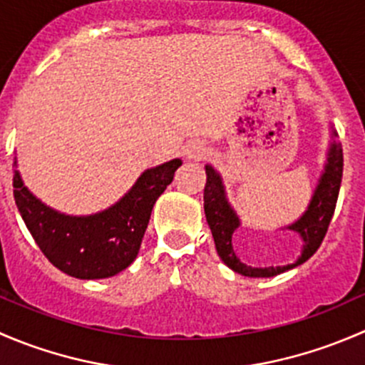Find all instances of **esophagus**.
<instances>
[{
    "label": "esophagus",
    "mask_w": 365,
    "mask_h": 365,
    "mask_svg": "<svg viewBox=\"0 0 365 365\" xmlns=\"http://www.w3.org/2000/svg\"><path fill=\"white\" fill-rule=\"evenodd\" d=\"M185 155H187V159H190V160H201L208 155V148H206L205 143L196 141V143H192V145L187 146Z\"/></svg>",
    "instance_id": "34e87169"
}]
</instances>
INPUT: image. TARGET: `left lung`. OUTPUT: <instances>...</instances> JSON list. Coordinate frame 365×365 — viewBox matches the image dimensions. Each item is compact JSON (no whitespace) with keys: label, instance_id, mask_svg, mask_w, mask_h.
<instances>
[{"label":"left lung","instance_id":"obj_1","mask_svg":"<svg viewBox=\"0 0 365 365\" xmlns=\"http://www.w3.org/2000/svg\"><path fill=\"white\" fill-rule=\"evenodd\" d=\"M336 130H332V138H336ZM206 169V185H205V215L210 230H212L213 242H215L217 254L220 259L227 264L237 274L245 277H274L286 270L305 263L312 256L325 238L329 224L332 220L334 210H336L337 196H339V187L342 180V148L339 143L332 141L329 153H327L325 169L318 180L312 200L307 210L300 219L293 224L286 226V230L300 235L304 240V249L298 259L292 264L284 267H251L245 264L237 256L233 249V233L240 227V219L231 208L230 201L226 197L222 178L212 165H205Z\"/></svg>","mask_w":365,"mask_h":365}]
</instances>
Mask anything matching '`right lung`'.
<instances>
[{"label":"right lung","mask_w":365,"mask_h":365,"mask_svg":"<svg viewBox=\"0 0 365 365\" xmlns=\"http://www.w3.org/2000/svg\"><path fill=\"white\" fill-rule=\"evenodd\" d=\"M180 165L182 160L173 159L146 169L116 205L86 217L65 215L43 205L19 171L14 175V197L26 227L54 267L77 279H106L135 259L153 205Z\"/></svg>","instance_id":"add662e5"}]
</instances>
